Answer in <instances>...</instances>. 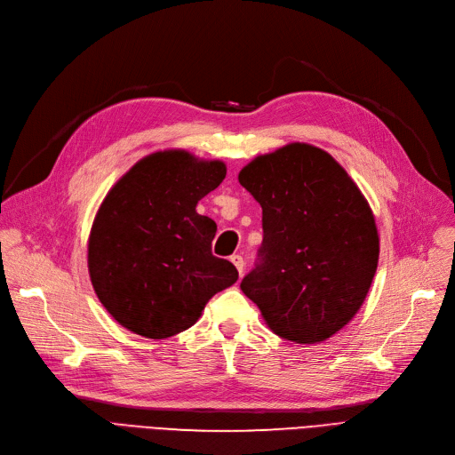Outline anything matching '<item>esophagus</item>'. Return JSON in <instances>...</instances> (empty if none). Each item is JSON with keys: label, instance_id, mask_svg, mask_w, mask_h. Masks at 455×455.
<instances>
[{"label": "esophagus", "instance_id": "esophagus-1", "mask_svg": "<svg viewBox=\"0 0 455 455\" xmlns=\"http://www.w3.org/2000/svg\"><path fill=\"white\" fill-rule=\"evenodd\" d=\"M230 261L235 266L237 273L243 275V269H245V259H243V256H242V254H232V256H230Z\"/></svg>", "mask_w": 455, "mask_h": 455}]
</instances>
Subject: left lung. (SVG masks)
I'll list each match as a JSON object with an SVG mask.
<instances>
[{
  "label": "left lung",
  "mask_w": 455,
  "mask_h": 455,
  "mask_svg": "<svg viewBox=\"0 0 455 455\" xmlns=\"http://www.w3.org/2000/svg\"><path fill=\"white\" fill-rule=\"evenodd\" d=\"M237 179L259 203L264 228L242 291L276 336L328 339L360 309L378 267L365 197L336 160L307 143L258 156Z\"/></svg>",
  "instance_id": "left-lung-1"
}]
</instances>
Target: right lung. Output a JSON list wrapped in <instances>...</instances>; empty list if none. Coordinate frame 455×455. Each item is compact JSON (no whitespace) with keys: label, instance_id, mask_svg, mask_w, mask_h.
Returning a JSON list of instances; mask_svg holds the SVG:
<instances>
[{"label":"right lung","instance_id":"1","mask_svg":"<svg viewBox=\"0 0 455 455\" xmlns=\"http://www.w3.org/2000/svg\"><path fill=\"white\" fill-rule=\"evenodd\" d=\"M225 175L223 162L164 151L108 191L92 227L88 269L119 324L149 339L172 338L237 280L230 261L212 254L218 225L196 210Z\"/></svg>","mask_w":455,"mask_h":455}]
</instances>
